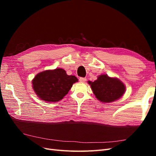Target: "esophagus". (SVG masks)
<instances>
[{
	"instance_id": "obj_1",
	"label": "esophagus",
	"mask_w": 156,
	"mask_h": 156,
	"mask_svg": "<svg viewBox=\"0 0 156 156\" xmlns=\"http://www.w3.org/2000/svg\"><path fill=\"white\" fill-rule=\"evenodd\" d=\"M87 81V78L85 77H80L79 78V81L81 83H84Z\"/></svg>"
}]
</instances>
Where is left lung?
Returning a JSON list of instances; mask_svg holds the SVG:
<instances>
[{"instance_id":"8db88e82","label":"left lung","mask_w":156,"mask_h":156,"mask_svg":"<svg viewBox=\"0 0 156 156\" xmlns=\"http://www.w3.org/2000/svg\"><path fill=\"white\" fill-rule=\"evenodd\" d=\"M96 98L101 102L110 103L120 98L125 92V86L119 79L101 75L95 81H88Z\"/></svg>"}]
</instances>
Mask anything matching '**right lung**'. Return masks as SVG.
Masks as SVG:
<instances>
[{"mask_svg": "<svg viewBox=\"0 0 156 156\" xmlns=\"http://www.w3.org/2000/svg\"><path fill=\"white\" fill-rule=\"evenodd\" d=\"M77 81L74 75H68L63 69L56 68L37 74L32 80V88L41 100L56 102L62 100Z\"/></svg>", "mask_w": 156, "mask_h": 156, "instance_id": "right-lung-1", "label": "right lung"}]
</instances>
